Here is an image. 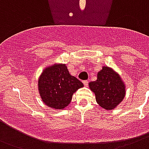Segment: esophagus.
I'll return each instance as SVG.
<instances>
[{
	"label": "esophagus",
	"instance_id": "34e87169",
	"mask_svg": "<svg viewBox=\"0 0 149 149\" xmlns=\"http://www.w3.org/2000/svg\"><path fill=\"white\" fill-rule=\"evenodd\" d=\"M83 84H84L85 86H87L88 84V81H83Z\"/></svg>",
	"mask_w": 149,
	"mask_h": 149
}]
</instances>
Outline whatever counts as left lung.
I'll list each match as a JSON object with an SVG mask.
<instances>
[{
	"mask_svg": "<svg viewBox=\"0 0 149 149\" xmlns=\"http://www.w3.org/2000/svg\"><path fill=\"white\" fill-rule=\"evenodd\" d=\"M88 86L95 93L98 104L107 110L117 107L126 95V85L121 77L107 66H102L97 73V79L88 83Z\"/></svg>",
	"mask_w": 149,
	"mask_h": 149,
	"instance_id": "obj_1",
	"label": "left lung"
}]
</instances>
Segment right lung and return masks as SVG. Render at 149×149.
<instances>
[{
	"label": "right lung",
	"instance_id": "obj_1",
	"mask_svg": "<svg viewBox=\"0 0 149 149\" xmlns=\"http://www.w3.org/2000/svg\"><path fill=\"white\" fill-rule=\"evenodd\" d=\"M84 85L69 73L65 64L47 66L39 77L38 90L42 102L54 109H63L71 102L72 95Z\"/></svg>",
	"mask_w": 149,
	"mask_h": 149
}]
</instances>
